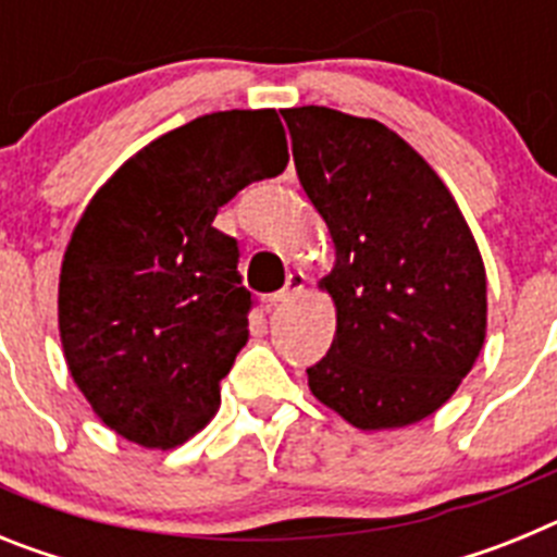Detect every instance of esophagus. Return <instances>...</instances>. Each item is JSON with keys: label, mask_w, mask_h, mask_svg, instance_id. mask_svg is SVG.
Returning a JSON list of instances; mask_svg holds the SVG:
<instances>
[{"label": "esophagus", "mask_w": 557, "mask_h": 557, "mask_svg": "<svg viewBox=\"0 0 557 557\" xmlns=\"http://www.w3.org/2000/svg\"><path fill=\"white\" fill-rule=\"evenodd\" d=\"M304 287H307V275L301 273V270H293V273L287 275V284H284L278 293L273 295L275 304H284V301H293L295 295H301Z\"/></svg>", "instance_id": "1"}]
</instances>
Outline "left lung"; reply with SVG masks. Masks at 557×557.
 Here are the masks:
<instances>
[{
  "label": "left lung",
  "instance_id": "1",
  "mask_svg": "<svg viewBox=\"0 0 557 557\" xmlns=\"http://www.w3.org/2000/svg\"><path fill=\"white\" fill-rule=\"evenodd\" d=\"M334 268L337 312L309 391L357 430L424 421L455 396L488 329L485 264L451 191L396 131L323 106L284 108Z\"/></svg>",
  "mask_w": 557,
  "mask_h": 557
}]
</instances>
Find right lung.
<instances>
[{
    "mask_svg": "<svg viewBox=\"0 0 557 557\" xmlns=\"http://www.w3.org/2000/svg\"><path fill=\"white\" fill-rule=\"evenodd\" d=\"M273 108L218 111L164 133L95 191L66 245L58 329L102 424L175 449L209 424L248 343L250 293L220 206L287 166Z\"/></svg>",
    "mask_w": 557,
    "mask_h": 557,
    "instance_id": "1",
    "label": "right lung"
}]
</instances>
